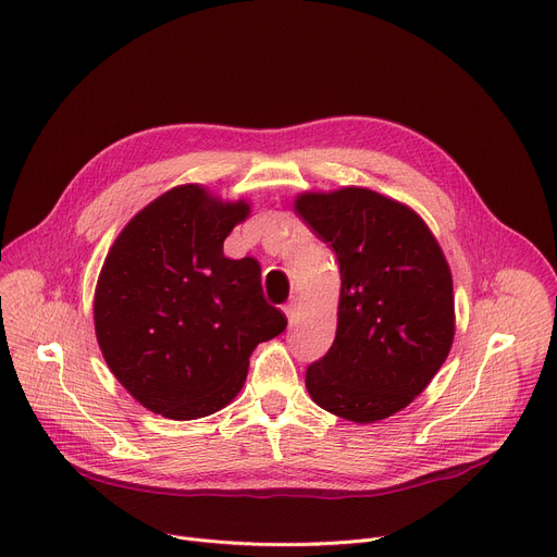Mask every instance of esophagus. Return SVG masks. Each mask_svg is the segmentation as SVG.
Returning <instances> with one entry per match:
<instances>
[{"label": "esophagus", "instance_id": "obj_1", "mask_svg": "<svg viewBox=\"0 0 557 557\" xmlns=\"http://www.w3.org/2000/svg\"><path fill=\"white\" fill-rule=\"evenodd\" d=\"M296 310H298V298H296V296H292V298L283 305V312H285V317L292 321V319H294V314H296Z\"/></svg>", "mask_w": 557, "mask_h": 557}]
</instances>
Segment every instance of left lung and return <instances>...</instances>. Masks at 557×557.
Returning <instances> with one entry per match:
<instances>
[{"instance_id": "left-lung-1", "label": "left lung", "mask_w": 557, "mask_h": 557, "mask_svg": "<svg viewBox=\"0 0 557 557\" xmlns=\"http://www.w3.org/2000/svg\"><path fill=\"white\" fill-rule=\"evenodd\" d=\"M294 206L341 265L336 338L307 367V392L351 422L383 420L422 394L451 349L445 255L413 210L372 190L300 195Z\"/></svg>"}]
</instances>
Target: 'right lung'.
<instances>
[{
    "instance_id": "add662e5",
    "label": "right lung",
    "mask_w": 557,
    "mask_h": 557,
    "mask_svg": "<svg viewBox=\"0 0 557 557\" xmlns=\"http://www.w3.org/2000/svg\"><path fill=\"white\" fill-rule=\"evenodd\" d=\"M247 214L243 201L178 185L110 247L95 292L97 341L116 381L154 413L219 411L240 392L255 347L287 325L263 296L259 261L223 257Z\"/></svg>"
}]
</instances>
